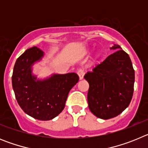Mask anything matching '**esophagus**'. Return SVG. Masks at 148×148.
I'll list each match as a JSON object with an SVG mask.
<instances>
[{
  "instance_id": "34e87169",
  "label": "esophagus",
  "mask_w": 148,
  "mask_h": 148,
  "mask_svg": "<svg viewBox=\"0 0 148 148\" xmlns=\"http://www.w3.org/2000/svg\"><path fill=\"white\" fill-rule=\"evenodd\" d=\"M77 74H78V76H79V79H80V80L83 79L84 74L83 70H81V69H80V70H78V72H77Z\"/></svg>"
}]
</instances>
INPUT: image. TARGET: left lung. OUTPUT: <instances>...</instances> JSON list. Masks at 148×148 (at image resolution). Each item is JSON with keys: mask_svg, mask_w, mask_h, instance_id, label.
<instances>
[{"mask_svg": "<svg viewBox=\"0 0 148 148\" xmlns=\"http://www.w3.org/2000/svg\"><path fill=\"white\" fill-rule=\"evenodd\" d=\"M116 49H119L84 75L89 83V108L102 119L122 113L130 104L134 90L135 71L131 60L120 46L111 48Z\"/></svg>", "mask_w": 148, "mask_h": 148, "instance_id": "left-lung-1", "label": "left lung"}]
</instances>
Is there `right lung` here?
Returning a JSON list of instances; mask_svg holds the SVG:
<instances>
[{
    "label": "right lung",
    "instance_id": "obj_1",
    "mask_svg": "<svg viewBox=\"0 0 148 148\" xmlns=\"http://www.w3.org/2000/svg\"><path fill=\"white\" fill-rule=\"evenodd\" d=\"M43 56L44 52L36 47L27 49L15 62L12 83L17 101L25 113L35 119L47 121L64 110L69 92L79 77L70 73L37 80L32 75V66Z\"/></svg>",
    "mask_w": 148,
    "mask_h": 148
}]
</instances>
